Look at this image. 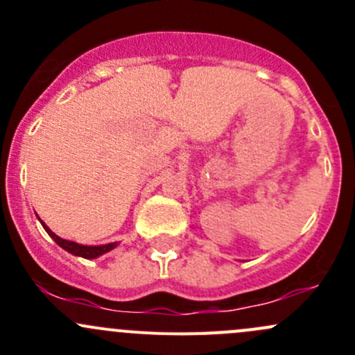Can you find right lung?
I'll use <instances>...</instances> for the list:
<instances>
[{
  "instance_id": "right-lung-1",
  "label": "right lung",
  "mask_w": 355,
  "mask_h": 355,
  "mask_svg": "<svg viewBox=\"0 0 355 355\" xmlns=\"http://www.w3.org/2000/svg\"><path fill=\"white\" fill-rule=\"evenodd\" d=\"M42 227H44V230L48 232L49 237L53 239V241L56 242L60 247H63V249L67 250V252L73 254V256H80V257H85V259H94V257L98 256H103V254L110 252L111 249H114L118 244L116 242H113V244H105V245H82V244H77V242H71V241H65V239L58 237L56 234H53L51 230H49L48 227H46L44 221H41Z\"/></svg>"
}]
</instances>
